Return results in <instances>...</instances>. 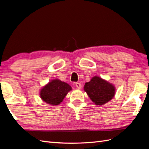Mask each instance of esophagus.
I'll use <instances>...</instances> for the list:
<instances>
[{"label":"esophagus","instance_id":"obj_1","mask_svg":"<svg viewBox=\"0 0 149 149\" xmlns=\"http://www.w3.org/2000/svg\"><path fill=\"white\" fill-rule=\"evenodd\" d=\"M75 86H76V87L78 89H80L81 87V84L79 83H75Z\"/></svg>","mask_w":149,"mask_h":149}]
</instances>
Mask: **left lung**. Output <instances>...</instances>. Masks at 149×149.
Listing matches in <instances>:
<instances>
[{
	"mask_svg": "<svg viewBox=\"0 0 149 149\" xmlns=\"http://www.w3.org/2000/svg\"><path fill=\"white\" fill-rule=\"evenodd\" d=\"M84 89L96 105L104 104L115 94L114 86L98 76H94L89 82L86 83Z\"/></svg>",
	"mask_w": 149,
	"mask_h": 149,
	"instance_id": "left-lung-1",
	"label": "left lung"
}]
</instances>
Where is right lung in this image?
I'll return each instance as SVG.
<instances>
[{
	"label": "right lung",
	"instance_id": "add662e5",
	"mask_svg": "<svg viewBox=\"0 0 149 149\" xmlns=\"http://www.w3.org/2000/svg\"><path fill=\"white\" fill-rule=\"evenodd\" d=\"M71 90V87L68 84L54 79L42 89L40 95L42 100L49 104L58 105Z\"/></svg>",
	"mask_w": 149,
	"mask_h": 149
}]
</instances>
